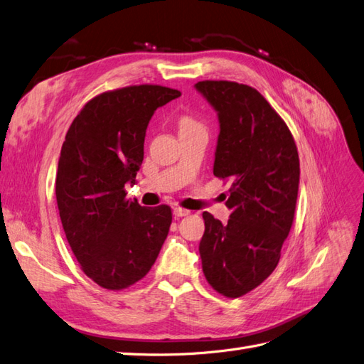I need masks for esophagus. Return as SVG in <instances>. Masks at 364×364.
I'll list each match as a JSON object with an SVG mask.
<instances>
[{"instance_id":"1","label":"esophagus","mask_w":364,"mask_h":364,"mask_svg":"<svg viewBox=\"0 0 364 364\" xmlns=\"http://www.w3.org/2000/svg\"><path fill=\"white\" fill-rule=\"evenodd\" d=\"M189 213H191V210H188V209H181V207H175V209H173V215H175V218L188 216Z\"/></svg>"}]
</instances>
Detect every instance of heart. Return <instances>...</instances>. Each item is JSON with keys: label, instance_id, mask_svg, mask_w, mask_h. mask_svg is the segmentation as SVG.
Returning a JSON list of instances; mask_svg holds the SVG:
<instances>
[{"label": "heart", "instance_id": "obj_1", "mask_svg": "<svg viewBox=\"0 0 364 364\" xmlns=\"http://www.w3.org/2000/svg\"><path fill=\"white\" fill-rule=\"evenodd\" d=\"M196 123L193 119H191V117H184L183 120H181V127H196Z\"/></svg>", "mask_w": 364, "mask_h": 364}]
</instances>
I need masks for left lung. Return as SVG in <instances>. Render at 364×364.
Here are the masks:
<instances>
[{
	"instance_id": "8db88e82",
	"label": "left lung",
	"mask_w": 364,
	"mask_h": 364,
	"mask_svg": "<svg viewBox=\"0 0 364 364\" xmlns=\"http://www.w3.org/2000/svg\"><path fill=\"white\" fill-rule=\"evenodd\" d=\"M195 88L220 120L213 175L232 183L228 221L203 213V272L213 289L235 299L277 267L294 220L299 154L287 123L257 90L228 80H201Z\"/></svg>"
}]
</instances>
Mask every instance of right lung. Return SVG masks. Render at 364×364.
Here are the masks:
<instances>
[{
  "label": "right lung",
  "instance_id": "right-lung-1",
  "mask_svg": "<svg viewBox=\"0 0 364 364\" xmlns=\"http://www.w3.org/2000/svg\"><path fill=\"white\" fill-rule=\"evenodd\" d=\"M178 90L132 85L102 92L73 120L56 172V201L67 241L82 272L107 289L148 274L169 233V205L127 200L136 184L146 128Z\"/></svg>",
  "mask_w": 364,
  "mask_h": 364
}]
</instances>
